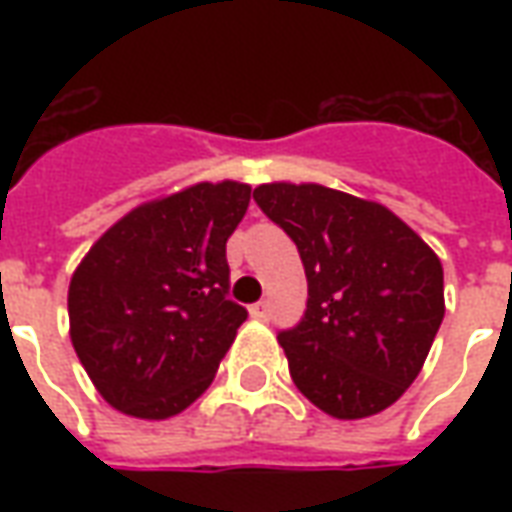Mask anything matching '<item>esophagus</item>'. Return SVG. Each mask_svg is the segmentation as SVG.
Returning <instances> with one entry per match:
<instances>
[{"instance_id": "1", "label": "esophagus", "mask_w": 512, "mask_h": 512, "mask_svg": "<svg viewBox=\"0 0 512 512\" xmlns=\"http://www.w3.org/2000/svg\"><path fill=\"white\" fill-rule=\"evenodd\" d=\"M249 315L255 318V321H268V315H271V304L268 301H257L249 307Z\"/></svg>"}]
</instances>
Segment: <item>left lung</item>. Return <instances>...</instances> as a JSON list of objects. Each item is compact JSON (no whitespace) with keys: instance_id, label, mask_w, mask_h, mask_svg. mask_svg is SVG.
<instances>
[{"instance_id":"1","label":"left lung","mask_w":512,"mask_h":512,"mask_svg":"<svg viewBox=\"0 0 512 512\" xmlns=\"http://www.w3.org/2000/svg\"><path fill=\"white\" fill-rule=\"evenodd\" d=\"M257 205L299 246L307 312L279 334L301 395L373 417L414 384L444 318L439 255L386 205L321 183H260Z\"/></svg>"}]
</instances>
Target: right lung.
<instances>
[{
    "instance_id": "add662e5",
    "label": "right lung",
    "mask_w": 512,
    "mask_h": 512,
    "mask_svg": "<svg viewBox=\"0 0 512 512\" xmlns=\"http://www.w3.org/2000/svg\"><path fill=\"white\" fill-rule=\"evenodd\" d=\"M249 200V183H191L131 208L76 266L73 351L120 414L169 419L211 386L246 321L224 252Z\"/></svg>"
}]
</instances>
